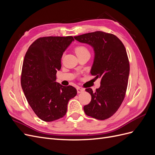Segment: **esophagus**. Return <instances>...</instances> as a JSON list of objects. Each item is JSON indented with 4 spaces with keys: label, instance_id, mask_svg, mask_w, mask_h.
<instances>
[{
    "label": "esophagus",
    "instance_id": "esophagus-1",
    "mask_svg": "<svg viewBox=\"0 0 155 155\" xmlns=\"http://www.w3.org/2000/svg\"><path fill=\"white\" fill-rule=\"evenodd\" d=\"M84 91H85V89L83 88H81V87H78L77 88V92H78V94L83 92Z\"/></svg>",
    "mask_w": 155,
    "mask_h": 155
}]
</instances>
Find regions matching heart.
Here are the masks:
<instances>
[{
    "mask_svg": "<svg viewBox=\"0 0 155 155\" xmlns=\"http://www.w3.org/2000/svg\"><path fill=\"white\" fill-rule=\"evenodd\" d=\"M75 52L77 56H79L85 54H89V51L86 46L83 45H79L75 48Z\"/></svg>",
    "mask_w": 155,
    "mask_h": 155,
    "instance_id": "heart-1",
    "label": "heart"
}]
</instances>
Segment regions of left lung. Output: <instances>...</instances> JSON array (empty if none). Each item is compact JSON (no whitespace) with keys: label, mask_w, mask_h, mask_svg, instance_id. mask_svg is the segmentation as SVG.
Returning <instances> with one entry per match:
<instances>
[{"label":"left lung","mask_w":155,"mask_h":155,"mask_svg":"<svg viewBox=\"0 0 155 155\" xmlns=\"http://www.w3.org/2000/svg\"><path fill=\"white\" fill-rule=\"evenodd\" d=\"M74 39L92 46L95 55L91 74L101 79V85L95 92L85 89L92 99L84 106V111L92 118L106 120L118 110L125 98L130 70L126 49L116 35L104 31L88 33Z\"/></svg>","instance_id":"8db88e82"}]
</instances>
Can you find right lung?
Wrapping results in <instances>:
<instances>
[{
	"instance_id": "1",
	"label": "right lung",
	"mask_w": 155,
	"mask_h": 155,
	"mask_svg": "<svg viewBox=\"0 0 155 155\" xmlns=\"http://www.w3.org/2000/svg\"><path fill=\"white\" fill-rule=\"evenodd\" d=\"M73 41L72 36L40 37L26 53L21 87L32 110L45 121L63 118L68 101L77 94L74 87H64L55 81L63 52Z\"/></svg>"
}]
</instances>
